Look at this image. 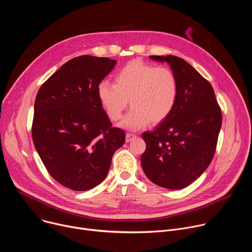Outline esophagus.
<instances>
[{
	"instance_id": "esophagus-1",
	"label": "esophagus",
	"mask_w": 252,
	"mask_h": 252,
	"mask_svg": "<svg viewBox=\"0 0 252 252\" xmlns=\"http://www.w3.org/2000/svg\"><path fill=\"white\" fill-rule=\"evenodd\" d=\"M135 137H136V135H135V134L127 132V133H126V140L128 142V141H131V140H132L133 138H135Z\"/></svg>"
}]
</instances>
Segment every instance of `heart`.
Returning a JSON list of instances; mask_svg holds the SVG:
<instances>
[{"mask_svg":"<svg viewBox=\"0 0 252 252\" xmlns=\"http://www.w3.org/2000/svg\"><path fill=\"white\" fill-rule=\"evenodd\" d=\"M114 84L101 81L97 85L98 100L107 117L119 121L128 105L130 112L123 126L138 129L150 122L158 125L173 112L179 94V84L173 70L140 61H131L115 75Z\"/></svg>","mask_w":252,"mask_h":252,"instance_id":"b5f03b06","label":"heart"}]
</instances>
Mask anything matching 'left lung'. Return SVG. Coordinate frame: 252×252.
I'll return each instance as SVG.
<instances>
[{
  "label": "left lung",
  "mask_w": 252,
  "mask_h": 252,
  "mask_svg": "<svg viewBox=\"0 0 252 252\" xmlns=\"http://www.w3.org/2000/svg\"><path fill=\"white\" fill-rule=\"evenodd\" d=\"M150 58L169 63L179 94L171 115L155 130L141 134L147 148L140 162L154 184L182 189L197 179L213 158L221 109L211 85L185 60L171 55Z\"/></svg>",
  "instance_id": "left-lung-1"
}]
</instances>
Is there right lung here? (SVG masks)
<instances>
[{
	"instance_id": "obj_1",
	"label": "right lung",
	"mask_w": 252,
	"mask_h": 252,
	"mask_svg": "<svg viewBox=\"0 0 252 252\" xmlns=\"http://www.w3.org/2000/svg\"><path fill=\"white\" fill-rule=\"evenodd\" d=\"M117 61L80 56L63 64L40 88L32 136L44 165L62 186L76 191L98 186L109 172L126 133L113 127L97 85Z\"/></svg>"
}]
</instances>
